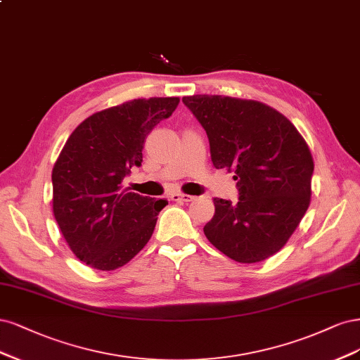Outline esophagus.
<instances>
[{
	"instance_id": "esophagus-1",
	"label": "esophagus",
	"mask_w": 360,
	"mask_h": 360,
	"mask_svg": "<svg viewBox=\"0 0 360 360\" xmlns=\"http://www.w3.org/2000/svg\"><path fill=\"white\" fill-rule=\"evenodd\" d=\"M170 199L173 202H193L194 197L188 195V194H182V193H173V194H170Z\"/></svg>"
}]
</instances>
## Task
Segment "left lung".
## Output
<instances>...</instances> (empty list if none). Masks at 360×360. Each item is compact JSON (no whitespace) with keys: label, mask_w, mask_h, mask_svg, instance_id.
<instances>
[{"label":"left lung","mask_w":360,"mask_h":360,"mask_svg":"<svg viewBox=\"0 0 360 360\" xmlns=\"http://www.w3.org/2000/svg\"><path fill=\"white\" fill-rule=\"evenodd\" d=\"M205 129L217 169L233 172L239 200L215 197L203 227L212 245L239 263L280 251L311 202V150L283 113L254 100L197 94L182 98Z\"/></svg>","instance_id":"left-lung-1"}]
</instances>
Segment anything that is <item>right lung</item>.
Returning a JSON list of instances; mask_svg holds the SVG:
<instances>
[{
    "label": "right lung",
    "instance_id": "right-lung-1",
    "mask_svg": "<svg viewBox=\"0 0 360 360\" xmlns=\"http://www.w3.org/2000/svg\"><path fill=\"white\" fill-rule=\"evenodd\" d=\"M178 97L125 101L80 122L52 170L53 215L75 256L98 271L129 263L154 233L167 200L122 190L141 166L146 136L169 118Z\"/></svg>",
    "mask_w": 360,
    "mask_h": 360
}]
</instances>
